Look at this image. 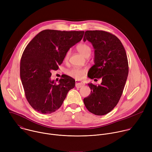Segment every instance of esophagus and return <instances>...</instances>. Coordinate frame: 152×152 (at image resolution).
Here are the masks:
<instances>
[{
  "instance_id": "esophagus-1",
  "label": "esophagus",
  "mask_w": 152,
  "mask_h": 152,
  "mask_svg": "<svg viewBox=\"0 0 152 152\" xmlns=\"http://www.w3.org/2000/svg\"><path fill=\"white\" fill-rule=\"evenodd\" d=\"M76 88H81L85 85V83L83 82H80L79 80H76Z\"/></svg>"
}]
</instances>
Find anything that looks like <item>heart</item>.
<instances>
[{
  "instance_id": "1",
  "label": "heart",
  "mask_w": 152,
  "mask_h": 152,
  "mask_svg": "<svg viewBox=\"0 0 152 152\" xmlns=\"http://www.w3.org/2000/svg\"><path fill=\"white\" fill-rule=\"evenodd\" d=\"M76 49L80 53H81L82 55H83L85 57L88 56L90 55L91 52V47L88 45L86 44V43H80V44H79L76 46ZM70 54V52L69 50L66 53V56H65V58H64L65 60L67 61L69 59ZM85 73V70L83 69H73L68 72V75L72 77L79 79L83 76Z\"/></svg>"
}]
</instances>
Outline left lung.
Instances as JSON below:
<instances>
[{
  "instance_id": "left-lung-1",
  "label": "left lung",
  "mask_w": 152,
  "mask_h": 152,
  "mask_svg": "<svg viewBox=\"0 0 152 152\" xmlns=\"http://www.w3.org/2000/svg\"><path fill=\"white\" fill-rule=\"evenodd\" d=\"M90 41L94 49V64L89 70L90 79L102 78V83H88L90 94L83 103L90 113L103 115L117 104L124 90L129 73L128 61L120 40L103 31H86L83 41Z\"/></svg>"
}]
</instances>
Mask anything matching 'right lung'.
<instances>
[{"instance_id":"obj_1","label":"right lung","mask_w":152,"mask_h":152,"mask_svg":"<svg viewBox=\"0 0 152 152\" xmlns=\"http://www.w3.org/2000/svg\"><path fill=\"white\" fill-rule=\"evenodd\" d=\"M84 31L46 29L38 33L26 47L20 61V78L29 103L37 112L54 113L62 105L75 80L67 75L56 84L50 79L70 48L79 42Z\"/></svg>"}]
</instances>
